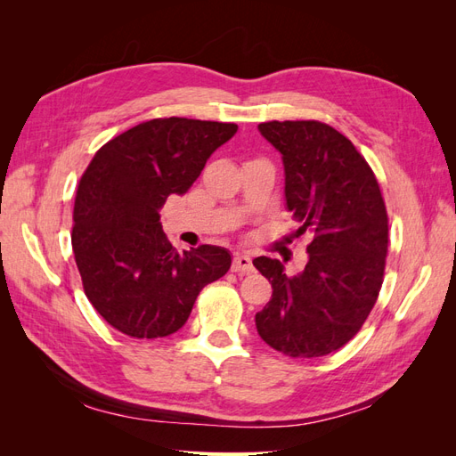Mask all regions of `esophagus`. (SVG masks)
Wrapping results in <instances>:
<instances>
[{
    "label": "esophagus",
    "mask_w": 456,
    "mask_h": 456,
    "mask_svg": "<svg viewBox=\"0 0 456 456\" xmlns=\"http://www.w3.org/2000/svg\"><path fill=\"white\" fill-rule=\"evenodd\" d=\"M232 272H243V273H249L253 272V260L249 255H236L233 256V262H232Z\"/></svg>",
    "instance_id": "esophagus-1"
}]
</instances>
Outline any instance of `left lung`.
Masks as SVG:
<instances>
[{
  "mask_svg": "<svg viewBox=\"0 0 456 456\" xmlns=\"http://www.w3.org/2000/svg\"><path fill=\"white\" fill-rule=\"evenodd\" d=\"M258 131L281 154L287 211L312 241L295 275L278 258L253 260L273 289L255 315L256 330L285 355H327L362 329L377 302L388 251L384 200L360 151L327 123L268 121Z\"/></svg>",
  "mask_w": 456,
  "mask_h": 456,
  "instance_id": "left-lung-1",
  "label": "left lung"
}]
</instances>
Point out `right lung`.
I'll use <instances>...</instances> for the list:
<instances>
[{
  "label": "right lung",
  "mask_w": 456,
  "mask_h": 456,
  "mask_svg": "<svg viewBox=\"0 0 456 456\" xmlns=\"http://www.w3.org/2000/svg\"><path fill=\"white\" fill-rule=\"evenodd\" d=\"M236 123L159 118L139 123L96 151L81 176L72 249L94 310L134 338L176 333L201 289L230 270L224 247L178 253L159 209L183 196Z\"/></svg>",
  "instance_id": "1"
}]
</instances>
